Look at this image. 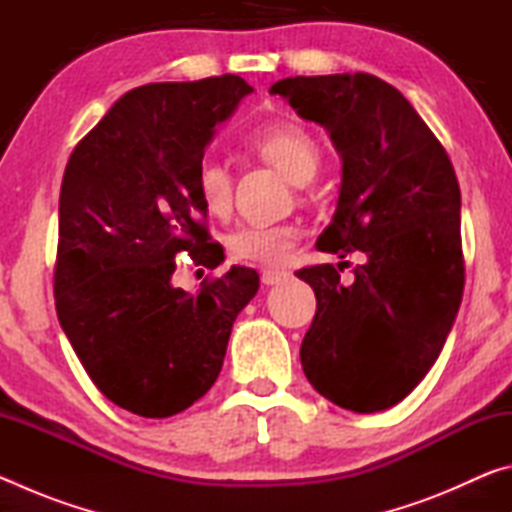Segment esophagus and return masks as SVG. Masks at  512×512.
Wrapping results in <instances>:
<instances>
[{"label":"esophagus","mask_w":512,"mask_h":512,"mask_svg":"<svg viewBox=\"0 0 512 512\" xmlns=\"http://www.w3.org/2000/svg\"><path fill=\"white\" fill-rule=\"evenodd\" d=\"M289 277L287 271H275V268H268V271H262V282L266 287H273V284H280Z\"/></svg>","instance_id":"esophagus-1"}]
</instances>
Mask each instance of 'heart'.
<instances>
[{
  "instance_id": "obj_1",
  "label": "heart",
  "mask_w": 512,
  "mask_h": 512,
  "mask_svg": "<svg viewBox=\"0 0 512 512\" xmlns=\"http://www.w3.org/2000/svg\"><path fill=\"white\" fill-rule=\"evenodd\" d=\"M246 146L264 162L280 169L296 185H307L323 160L318 137L298 121H275V124L259 126L246 137ZM194 189L207 214L216 219L230 214L232 198H235V176L221 158L207 153L198 160ZM298 239L300 228L293 223H253L232 230L225 239V246L237 262L277 266L291 257Z\"/></svg>"
}]
</instances>
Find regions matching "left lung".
Returning <instances> with one entry per match:
<instances>
[{
  "mask_svg": "<svg viewBox=\"0 0 512 512\" xmlns=\"http://www.w3.org/2000/svg\"><path fill=\"white\" fill-rule=\"evenodd\" d=\"M271 94L323 126L343 160L339 203L318 241L341 259L366 255L350 284L332 264L296 273L316 293L302 370L341 409H391L436 363L461 307L452 160L404 94L372 74L293 76Z\"/></svg>",
  "mask_w": 512,
  "mask_h": 512,
  "instance_id": "1",
  "label": "left lung"
}]
</instances>
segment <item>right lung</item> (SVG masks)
Wrapping results in <instances>:
<instances>
[{
	"instance_id": "add662e5",
	"label": "right lung",
	"mask_w": 512,
	"mask_h": 512,
	"mask_svg": "<svg viewBox=\"0 0 512 512\" xmlns=\"http://www.w3.org/2000/svg\"><path fill=\"white\" fill-rule=\"evenodd\" d=\"M253 88L223 74L126 92L76 144L58 203L56 311L94 386L142 418H169L210 391L232 323L259 289L232 266L187 293L176 259L223 262L194 173L214 128Z\"/></svg>"
}]
</instances>
